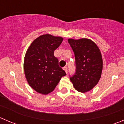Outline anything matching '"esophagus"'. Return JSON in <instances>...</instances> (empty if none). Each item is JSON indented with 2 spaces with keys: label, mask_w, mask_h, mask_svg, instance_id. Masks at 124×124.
<instances>
[{
  "label": "esophagus",
  "mask_w": 124,
  "mask_h": 124,
  "mask_svg": "<svg viewBox=\"0 0 124 124\" xmlns=\"http://www.w3.org/2000/svg\"><path fill=\"white\" fill-rule=\"evenodd\" d=\"M64 71H65L66 73H68V68H67V67H64Z\"/></svg>",
  "instance_id": "esophagus-1"
}]
</instances>
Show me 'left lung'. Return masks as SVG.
<instances>
[{
  "mask_svg": "<svg viewBox=\"0 0 124 124\" xmlns=\"http://www.w3.org/2000/svg\"><path fill=\"white\" fill-rule=\"evenodd\" d=\"M74 53L76 73L70 80L76 90L81 93L91 91L97 85L102 72L103 61L97 45L88 38H69Z\"/></svg>",
  "mask_w": 124,
  "mask_h": 124,
  "instance_id": "obj_1",
  "label": "left lung"
}]
</instances>
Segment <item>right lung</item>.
Returning <instances> with one entry per match:
<instances>
[{
	"label": "right lung",
	"mask_w": 124,
	"mask_h": 124,
	"mask_svg": "<svg viewBox=\"0 0 124 124\" xmlns=\"http://www.w3.org/2000/svg\"><path fill=\"white\" fill-rule=\"evenodd\" d=\"M63 40L61 37L45 34L38 37L27 49L24 59L25 75L29 86L37 93L48 94L54 90L62 76L54 51Z\"/></svg>",
	"instance_id": "1"
}]
</instances>
